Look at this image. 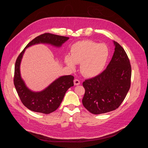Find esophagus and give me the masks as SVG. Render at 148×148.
<instances>
[{
	"mask_svg": "<svg viewBox=\"0 0 148 148\" xmlns=\"http://www.w3.org/2000/svg\"><path fill=\"white\" fill-rule=\"evenodd\" d=\"M74 83L75 86H78L80 84V81H79V80H78L77 79H75L74 80Z\"/></svg>",
	"mask_w": 148,
	"mask_h": 148,
	"instance_id": "esophagus-1",
	"label": "esophagus"
}]
</instances>
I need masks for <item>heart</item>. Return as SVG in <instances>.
I'll use <instances>...</instances> for the list:
<instances>
[{
	"instance_id": "obj_1",
	"label": "heart",
	"mask_w": 148,
	"mask_h": 148,
	"mask_svg": "<svg viewBox=\"0 0 148 148\" xmlns=\"http://www.w3.org/2000/svg\"><path fill=\"white\" fill-rule=\"evenodd\" d=\"M109 56L106 45L82 40L72 45L70 55L65 56L64 62L71 69H75V64H80L81 73L86 77H93L103 71Z\"/></svg>"
}]
</instances>
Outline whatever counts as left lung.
<instances>
[{
    "instance_id": "1",
    "label": "left lung",
    "mask_w": 148,
    "mask_h": 148,
    "mask_svg": "<svg viewBox=\"0 0 148 148\" xmlns=\"http://www.w3.org/2000/svg\"><path fill=\"white\" fill-rule=\"evenodd\" d=\"M115 51L107 69L98 75L85 80L84 107L93 114L107 113L117 109L131 86V66L122 47L114 41Z\"/></svg>"
}]
</instances>
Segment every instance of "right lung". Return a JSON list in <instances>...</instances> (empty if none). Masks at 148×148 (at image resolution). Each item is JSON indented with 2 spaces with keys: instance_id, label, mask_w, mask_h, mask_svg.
<instances>
[{
  "instance_id": "right-lung-1",
  "label": "right lung",
  "mask_w": 148,
  "mask_h": 148,
  "mask_svg": "<svg viewBox=\"0 0 148 148\" xmlns=\"http://www.w3.org/2000/svg\"><path fill=\"white\" fill-rule=\"evenodd\" d=\"M69 39L67 37L51 33L41 34L32 40L18 56L14 67V84L21 101L29 110L45 114L55 111L59 107L68 89L74 86V77L71 75L60 77L45 90L39 92L32 91L26 86L20 75V63L26 49L40 43L60 47Z\"/></svg>"
}]
</instances>
